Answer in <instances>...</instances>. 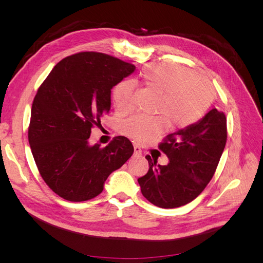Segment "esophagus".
I'll use <instances>...</instances> for the list:
<instances>
[{
  "mask_svg": "<svg viewBox=\"0 0 263 263\" xmlns=\"http://www.w3.org/2000/svg\"><path fill=\"white\" fill-rule=\"evenodd\" d=\"M134 155L136 156V157H140L141 156V149H140V147L138 146V145H134Z\"/></svg>",
  "mask_w": 263,
  "mask_h": 263,
  "instance_id": "esophagus-1",
  "label": "esophagus"
}]
</instances>
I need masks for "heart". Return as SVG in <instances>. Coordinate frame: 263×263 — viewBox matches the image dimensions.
<instances>
[{
	"instance_id": "obj_1",
	"label": "heart",
	"mask_w": 263,
	"mask_h": 263,
	"mask_svg": "<svg viewBox=\"0 0 263 263\" xmlns=\"http://www.w3.org/2000/svg\"><path fill=\"white\" fill-rule=\"evenodd\" d=\"M141 78L161 93L156 112L164 116L173 128H186L200 121L214 100V87L208 79L176 63H153L141 71ZM134 98L133 81L125 80L114 87L113 102L118 113L130 112ZM164 118L136 115L122 125V133L136 142H147L165 130Z\"/></svg>"
}]
</instances>
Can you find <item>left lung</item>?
<instances>
[{
    "label": "left lung",
    "instance_id": "1",
    "mask_svg": "<svg viewBox=\"0 0 263 263\" xmlns=\"http://www.w3.org/2000/svg\"><path fill=\"white\" fill-rule=\"evenodd\" d=\"M226 140V116L216 108L196 124L168 135L158 147L170 162L157 165V160L146 156L149 170L138 179L142 195L162 209L192 202L212 180Z\"/></svg>",
    "mask_w": 263,
    "mask_h": 263
}]
</instances>
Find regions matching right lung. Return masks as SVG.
I'll return each mask as SVG.
<instances>
[{"mask_svg": "<svg viewBox=\"0 0 263 263\" xmlns=\"http://www.w3.org/2000/svg\"><path fill=\"white\" fill-rule=\"evenodd\" d=\"M136 67L112 55L84 51L62 59L39 86L31 105L28 141L39 173L55 194L89 201L134 153L130 140L115 137L90 145L94 126L110 109V90Z\"/></svg>", "mask_w": 263, "mask_h": 263, "instance_id": "add662e5", "label": "right lung"}]
</instances>
